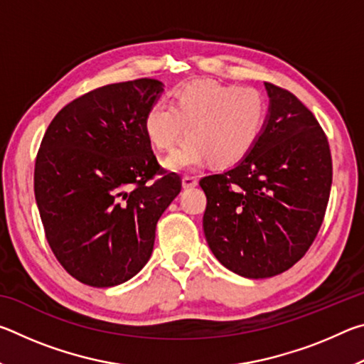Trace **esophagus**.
<instances>
[{"label": "esophagus", "mask_w": 364, "mask_h": 364, "mask_svg": "<svg viewBox=\"0 0 364 364\" xmlns=\"http://www.w3.org/2000/svg\"><path fill=\"white\" fill-rule=\"evenodd\" d=\"M183 186L186 188V189L196 188L197 186V178L193 176V175H184L183 176Z\"/></svg>", "instance_id": "esophagus-1"}]
</instances>
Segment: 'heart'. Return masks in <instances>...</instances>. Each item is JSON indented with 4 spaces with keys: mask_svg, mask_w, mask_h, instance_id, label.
Returning a JSON list of instances; mask_svg holds the SVG:
<instances>
[{
    "mask_svg": "<svg viewBox=\"0 0 364 364\" xmlns=\"http://www.w3.org/2000/svg\"><path fill=\"white\" fill-rule=\"evenodd\" d=\"M267 97L254 86H234L196 80L175 93L173 106L154 102L144 117L147 139L159 151L176 152L165 160L170 170H183L208 160L213 167H231L252 151L264 128Z\"/></svg>",
    "mask_w": 364,
    "mask_h": 364,
    "instance_id": "heart-1",
    "label": "heart"
}]
</instances>
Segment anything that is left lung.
Instances as JSON below:
<instances>
[{
	"instance_id": "1",
	"label": "left lung",
	"mask_w": 364,
	"mask_h": 364,
	"mask_svg": "<svg viewBox=\"0 0 364 364\" xmlns=\"http://www.w3.org/2000/svg\"><path fill=\"white\" fill-rule=\"evenodd\" d=\"M269 114L241 162L199 181L213 255L244 278H271L304 257L323 225L332 184L328 136L291 91L264 83Z\"/></svg>"
}]
</instances>
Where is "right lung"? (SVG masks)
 <instances>
[{"label": "right lung", "instance_id": "add662e5", "mask_svg": "<svg viewBox=\"0 0 364 364\" xmlns=\"http://www.w3.org/2000/svg\"><path fill=\"white\" fill-rule=\"evenodd\" d=\"M160 91L154 78L101 86L60 109L41 139L33 176L41 223L58 262L83 284L133 278L181 191L144 132Z\"/></svg>", "mask_w": 364, "mask_h": 364}]
</instances>
